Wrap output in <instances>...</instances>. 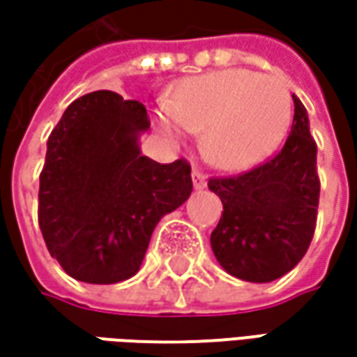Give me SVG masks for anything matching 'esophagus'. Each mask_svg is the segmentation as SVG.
Masks as SVG:
<instances>
[{"instance_id":"1","label":"esophagus","mask_w":357,"mask_h":357,"mask_svg":"<svg viewBox=\"0 0 357 357\" xmlns=\"http://www.w3.org/2000/svg\"><path fill=\"white\" fill-rule=\"evenodd\" d=\"M192 185H195V188H204L206 186V176L199 169L192 171Z\"/></svg>"}]
</instances>
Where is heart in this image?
Returning a JSON list of instances; mask_svg holds the SVG:
<instances>
[{
    "label": "heart",
    "instance_id": "obj_1",
    "mask_svg": "<svg viewBox=\"0 0 357 357\" xmlns=\"http://www.w3.org/2000/svg\"><path fill=\"white\" fill-rule=\"evenodd\" d=\"M290 121V91L278 79L248 69L190 77L155 109L158 130L171 143H183L204 128L202 155L227 171L248 169L272 155Z\"/></svg>",
    "mask_w": 357,
    "mask_h": 357
}]
</instances>
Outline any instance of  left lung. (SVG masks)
I'll return each mask as SVG.
<instances>
[{
  "mask_svg": "<svg viewBox=\"0 0 357 357\" xmlns=\"http://www.w3.org/2000/svg\"><path fill=\"white\" fill-rule=\"evenodd\" d=\"M294 99V123L282 151L238 176L211 178L222 216L211 234L218 264L246 282H272L304 258L318 214V146L306 107Z\"/></svg>",
  "mask_w": 357,
  "mask_h": 357,
  "instance_id": "obj_1",
  "label": "left lung"
}]
</instances>
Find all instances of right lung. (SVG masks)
Returning a JSON list of instances; mask_svg holds the SVG:
<instances>
[{"label":"right lung","instance_id":"add662e5","mask_svg":"<svg viewBox=\"0 0 357 357\" xmlns=\"http://www.w3.org/2000/svg\"><path fill=\"white\" fill-rule=\"evenodd\" d=\"M146 109L113 91L69 105L39 174V228L49 254L79 282L115 284L141 268L153 230L192 192L190 165L141 155Z\"/></svg>","mask_w":357,"mask_h":357}]
</instances>
